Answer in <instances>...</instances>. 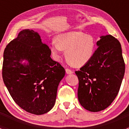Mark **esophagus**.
<instances>
[{
	"mask_svg": "<svg viewBox=\"0 0 129 129\" xmlns=\"http://www.w3.org/2000/svg\"><path fill=\"white\" fill-rule=\"evenodd\" d=\"M66 73H67V74H72V73H73L72 71H71V70L69 69H66Z\"/></svg>",
	"mask_w": 129,
	"mask_h": 129,
	"instance_id": "obj_1",
	"label": "esophagus"
}]
</instances>
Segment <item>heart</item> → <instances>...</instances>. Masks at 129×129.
I'll list each match as a JSON object with an SVG mask.
<instances>
[{
  "mask_svg": "<svg viewBox=\"0 0 129 129\" xmlns=\"http://www.w3.org/2000/svg\"><path fill=\"white\" fill-rule=\"evenodd\" d=\"M49 49L56 59L60 57L61 51L65 50L69 63L74 67H82L89 62L94 55L96 39L91 34L70 31L57 36L55 43L50 44Z\"/></svg>",
  "mask_w": 129,
  "mask_h": 129,
  "instance_id": "obj_1",
  "label": "heart"
}]
</instances>
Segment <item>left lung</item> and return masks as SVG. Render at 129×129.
I'll list each match as a JSON object with an SVG mask.
<instances>
[{
  "label": "left lung",
  "instance_id": "left-lung-1",
  "mask_svg": "<svg viewBox=\"0 0 129 129\" xmlns=\"http://www.w3.org/2000/svg\"><path fill=\"white\" fill-rule=\"evenodd\" d=\"M100 38L91 60L75 72L79 82V102L84 109L93 112L111 104L119 93L125 73L119 40L111 35Z\"/></svg>",
  "mask_w": 129,
  "mask_h": 129
}]
</instances>
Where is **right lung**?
I'll return each mask as SVG.
<instances>
[{"mask_svg":"<svg viewBox=\"0 0 129 129\" xmlns=\"http://www.w3.org/2000/svg\"><path fill=\"white\" fill-rule=\"evenodd\" d=\"M50 55L39 34L29 29L20 31L4 50V82L15 103L30 114L42 115L52 109L66 74ZM24 60L27 63L22 64Z\"/></svg>","mask_w":129,"mask_h":129,"instance_id":"right-lung-1","label":"right lung"}]
</instances>
